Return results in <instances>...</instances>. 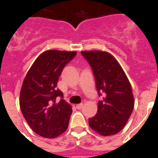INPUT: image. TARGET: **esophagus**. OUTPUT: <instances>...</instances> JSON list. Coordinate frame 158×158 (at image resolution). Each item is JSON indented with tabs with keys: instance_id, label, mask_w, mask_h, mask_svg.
Wrapping results in <instances>:
<instances>
[{
	"instance_id": "34e87169",
	"label": "esophagus",
	"mask_w": 158,
	"mask_h": 158,
	"mask_svg": "<svg viewBox=\"0 0 158 158\" xmlns=\"http://www.w3.org/2000/svg\"><path fill=\"white\" fill-rule=\"evenodd\" d=\"M76 107L77 108L78 110H81L82 108V107H83V104H77V105L76 106Z\"/></svg>"
}]
</instances>
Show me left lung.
I'll return each instance as SVG.
<instances>
[{
	"mask_svg": "<svg viewBox=\"0 0 158 158\" xmlns=\"http://www.w3.org/2000/svg\"><path fill=\"white\" fill-rule=\"evenodd\" d=\"M81 54L91 66L99 96H103L97 113L89 118V126L104 136L115 135L126 125L135 105L129 80L109 53L81 51Z\"/></svg>",
	"mask_w": 158,
	"mask_h": 158,
	"instance_id": "obj_1",
	"label": "left lung"
}]
</instances>
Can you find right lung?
<instances>
[{
  "instance_id": "add662e5",
  "label": "right lung",
  "mask_w": 158,
  "mask_h": 158,
  "mask_svg": "<svg viewBox=\"0 0 158 158\" xmlns=\"http://www.w3.org/2000/svg\"><path fill=\"white\" fill-rule=\"evenodd\" d=\"M77 55L75 51H47L35 61L23 80L19 106L29 126L37 135L54 139L66 131L72 108L57 89L64 67ZM61 100L58 103L56 98Z\"/></svg>"
}]
</instances>
